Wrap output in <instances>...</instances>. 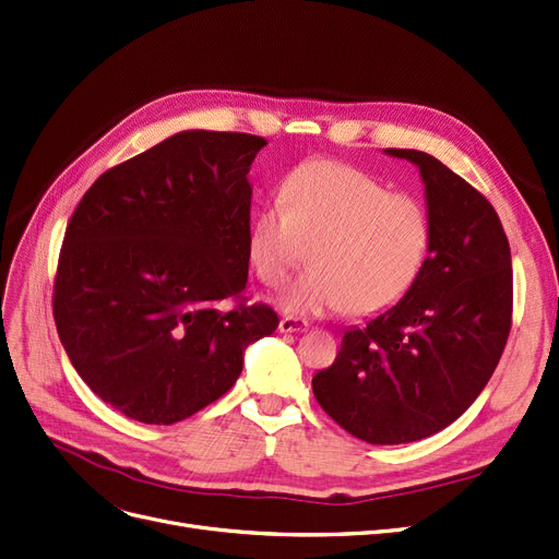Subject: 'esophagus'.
<instances>
[{
	"mask_svg": "<svg viewBox=\"0 0 559 559\" xmlns=\"http://www.w3.org/2000/svg\"><path fill=\"white\" fill-rule=\"evenodd\" d=\"M306 329H308V322L293 318V314H285V318H281V322H278L281 333H297V331H306Z\"/></svg>",
	"mask_w": 559,
	"mask_h": 559,
	"instance_id": "34e87169",
	"label": "esophagus"
}]
</instances>
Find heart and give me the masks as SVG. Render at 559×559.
I'll return each mask as SVG.
<instances>
[{"instance_id":"b5f03b06","label":"heart","mask_w":559,"mask_h":559,"mask_svg":"<svg viewBox=\"0 0 559 559\" xmlns=\"http://www.w3.org/2000/svg\"><path fill=\"white\" fill-rule=\"evenodd\" d=\"M281 205L264 207L249 230V255L264 285H287L289 312L374 314L395 306L423 274L431 247L429 214L416 199L388 193L349 164L312 159L281 187Z\"/></svg>"}]
</instances>
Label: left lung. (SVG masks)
I'll use <instances>...</instances> for the list:
<instances>
[{
    "instance_id": "left-lung-1",
    "label": "left lung",
    "mask_w": 559,
    "mask_h": 559,
    "mask_svg": "<svg viewBox=\"0 0 559 559\" xmlns=\"http://www.w3.org/2000/svg\"><path fill=\"white\" fill-rule=\"evenodd\" d=\"M383 153L418 166L429 255L395 306L345 331L312 393L356 439L400 445L445 429L489 383L512 326V253L493 205L443 162Z\"/></svg>"
}]
</instances>
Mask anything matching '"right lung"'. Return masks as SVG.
<instances>
[{
  "label": "right lung",
  "instance_id": "add662e5",
  "mask_svg": "<svg viewBox=\"0 0 559 559\" xmlns=\"http://www.w3.org/2000/svg\"><path fill=\"white\" fill-rule=\"evenodd\" d=\"M262 136L185 130L109 168L66 228L55 322L72 368L120 414L174 425L228 393L272 335L249 281L251 164Z\"/></svg>",
  "mask_w": 559,
  "mask_h": 559
}]
</instances>
